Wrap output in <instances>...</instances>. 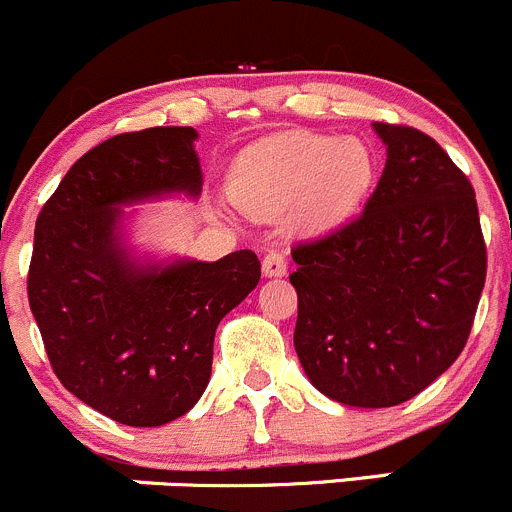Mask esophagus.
<instances>
[{
    "mask_svg": "<svg viewBox=\"0 0 512 512\" xmlns=\"http://www.w3.org/2000/svg\"><path fill=\"white\" fill-rule=\"evenodd\" d=\"M286 268H288V261L283 251L273 249L263 256V273H266V276H283Z\"/></svg>",
    "mask_w": 512,
    "mask_h": 512,
    "instance_id": "1",
    "label": "esophagus"
}]
</instances>
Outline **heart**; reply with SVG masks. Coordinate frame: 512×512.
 <instances>
[{"label": "heart", "instance_id": "1", "mask_svg": "<svg viewBox=\"0 0 512 512\" xmlns=\"http://www.w3.org/2000/svg\"><path fill=\"white\" fill-rule=\"evenodd\" d=\"M376 159L358 139L336 134H288L251 146L231 169V199L256 216L293 206L301 231L341 224L371 189Z\"/></svg>", "mask_w": 512, "mask_h": 512}]
</instances>
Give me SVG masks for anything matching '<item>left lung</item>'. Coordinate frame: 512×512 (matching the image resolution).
<instances>
[{
  "mask_svg": "<svg viewBox=\"0 0 512 512\" xmlns=\"http://www.w3.org/2000/svg\"><path fill=\"white\" fill-rule=\"evenodd\" d=\"M373 129L386 169L361 214L291 249L293 346L333 401H411L465 348L485 286L483 231L468 176L413 126Z\"/></svg>",
  "mask_w": 512,
  "mask_h": 512,
  "instance_id": "8db88e82",
  "label": "left lung"
}]
</instances>
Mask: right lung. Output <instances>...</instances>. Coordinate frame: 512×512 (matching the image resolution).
Segmentation results:
<instances>
[{"instance_id":"add662e5","label":"right lung","mask_w":512,"mask_h":512,"mask_svg":"<svg viewBox=\"0 0 512 512\" xmlns=\"http://www.w3.org/2000/svg\"><path fill=\"white\" fill-rule=\"evenodd\" d=\"M191 126L101 141L67 171L34 229L27 296L49 363L69 393L134 428L184 416L211 378L214 333L261 278L254 251L214 263H136L121 204L199 196Z\"/></svg>"}]
</instances>
